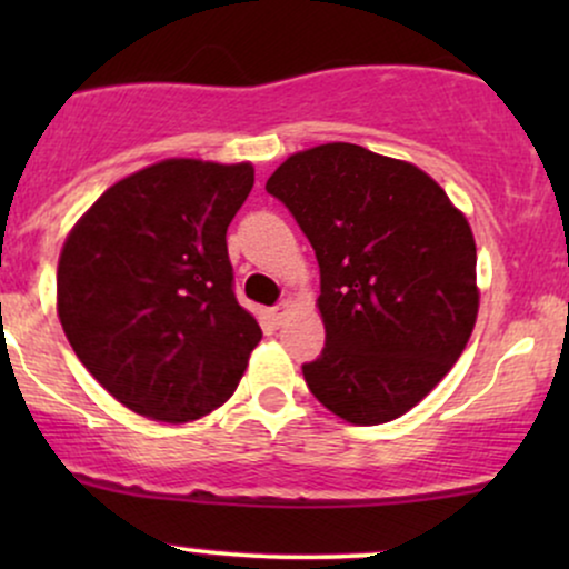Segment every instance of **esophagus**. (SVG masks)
I'll list each match as a JSON object with an SVG mask.
<instances>
[{"mask_svg":"<svg viewBox=\"0 0 569 569\" xmlns=\"http://www.w3.org/2000/svg\"><path fill=\"white\" fill-rule=\"evenodd\" d=\"M286 310H289V302H280V305H276V307H270V318H272V323H276V326L283 323Z\"/></svg>","mask_w":569,"mask_h":569,"instance_id":"34e87169","label":"esophagus"}]
</instances>
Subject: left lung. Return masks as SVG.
<instances>
[{"mask_svg":"<svg viewBox=\"0 0 569 569\" xmlns=\"http://www.w3.org/2000/svg\"><path fill=\"white\" fill-rule=\"evenodd\" d=\"M267 192L321 267L326 345L302 363L307 388L352 426L396 420L441 382L473 331L466 217L420 168L342 141L291 154Z\"/></svg>","mask_w":569,"mask_h":569,"instance_id":"left-lung-1","label":"left lung"}]
</instances>
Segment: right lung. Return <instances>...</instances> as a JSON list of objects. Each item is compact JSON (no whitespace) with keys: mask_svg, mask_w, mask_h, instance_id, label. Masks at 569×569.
<instances>
[{"mask_svg":"<svg viewBox=\"0 0 569 569\" xmlns=\"http://www.w3.org/2000/svg\"><path fill=\"white\" fill-rule=\"evenodd\" d=\"M253 168L162 160L117 181L63 243L58 318L84 369L136 415L221 407L262 339L234 299L227 227Z\"/></svg>","mask_w":569,"mask_h":569,"instance_id":"1","label":"right lung"}]
</instances>
